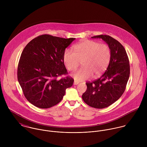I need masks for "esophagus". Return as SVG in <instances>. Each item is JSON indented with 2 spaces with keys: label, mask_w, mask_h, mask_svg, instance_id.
Listing matches in <instances>:
<instances>
[{
  "label": "esophagus",
  "mask_w": 147,
  "mask_h": 147,
  "mask_svg": "<svg viewBox=\"0 0 147 147\" xmlns=\"http://www.w3.org/2000/svg\"><path fill=\"white\" fill-rule=\"evenodd\" d=\"M78 84H79V82H76V81H75V82H74V84L75 85H78Z\"/></svg>",
  "instance_id": "34e87169"
}]
</instances>
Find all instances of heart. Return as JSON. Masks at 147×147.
<instances>
[{
    "label": "heart",
    "instance_id": "b5f03b06",
    "mask_svg": "<svg viewBox=\"0 0 147 147\" xmlns=\"http://www.w3.org/2000/svg\"><path fill=\"white\" fill-rule=\"evenodd\" d=\"M74 52L67 49L63 54V62L69 71H75L82 62L83 68L72 74L75 80L83 81L92 76H101L106 70L111 59V51L105 43L85 40L74 46Z\"/></svg>",
    "mask_w": 147,
    "mask_h": 147
}]
</instances>
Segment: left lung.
I'll return each mask as SVG.
<instances>
[{
    "mask_svg": "<svg viewBox=\"0 0 147 147\" xmlns=\"http://www.w3.org/2000/svg\"><path fill=\"white\" fill-rule=\"evenodd\" d=\"M92 38H102L108 45L111 59L101 77L86 83L87 89L82 98L92 107L103 109L117 101L124 93L129 76V60L122 45L110 36L99 35Z\"/></svg>",
    "mask_w": 147,
    "mask_h": 147,
    "instance_id": "8db88e82",
    "label": "left lung"
}]
</instances>
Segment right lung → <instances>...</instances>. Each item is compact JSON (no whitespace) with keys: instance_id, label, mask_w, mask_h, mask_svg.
<instances>
[{"instance_id":"right-lung-1","label":"right lung","mask_w":147,"mask_h":147,"mask_svg":"<svg viewBox=\"0 0 147 147\" xmlns=\"http://www.w3.org/2000/svg\"><path fill=\"white\" fill-rule=\"evenodd\" d=\"M75 38L43 34L33 39L24 49L18 68V79L24 96L35 106L47 109L62 100L65 89L74 80L67 76L63 62L65 49Z\"/></svg>"}]
</instances>
